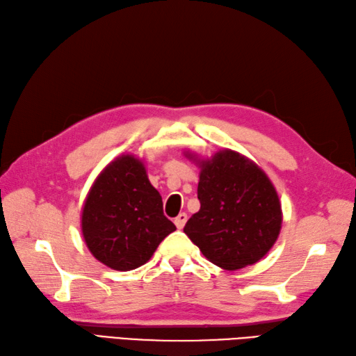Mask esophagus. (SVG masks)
<instances>
[{
	"label": "esophagus",
	"mask_w": 356,
	"mask_h": 356,
	"mask_svg": "<svg viewBox=\"0 0 356 356\" xmlns=\"http://www.w3.org/2000/svg\"><path fill=\"white\" fill-rule=\"evenodd\" d=\"M186 220H188V216H186L185 212L179 213V216L175 218V225H176V227H177V229H184V227H185V225H186Z\"/></svg>",
	"instance_id": "esophagus-1"
}]
</instances>
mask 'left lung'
<instances>
[{
	"mask_svg": "<svg viewBox=\"0 0 356 356\" xmlns=\"http://www.w3.org/2000/svg\"><path fill=\"white\" fill-rule=\"evenodd\" d=\"M200 168V211L184 232L216 266L238 270L256 264L275 245L282 227L279 195L268 176L238 152L220 150L211 159L186 153Z\"/></svg>",
	"mask_w": 356,
	"mask_h": 356,
	"instance_id": "1",
	"label": "left lung"
}]
</instances>
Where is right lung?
Returning a JSON list of instances; mask_svg holds the SVG:
<instances>
[{"label":"right lung","instance_id":"right-lung-1","mask_svg":"<svg viewBox=\"0 0 356 356\" xmlns=\"http://www.w3.org/2000/svg\"><path fill=\"white\" fill-rule=\"evenodd\" d=\"M175 230L144 162L131 154H121L100 172L81 211V234L89 252L118 271L144 266Z\"/></svg>","mask_w":356,"mask_h":356}]
</instances>
